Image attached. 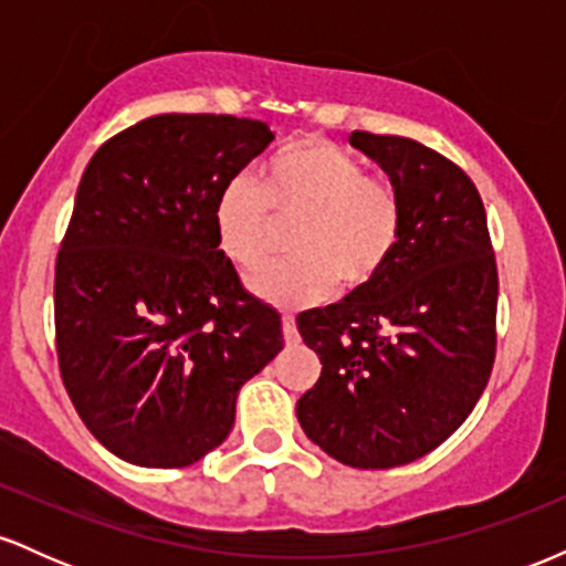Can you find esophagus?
<instances>
[{"label": "esophagus", "instance_id": "obj_1", "mask_svg": "<svg viewBox=\"0 0 566 566\" xmlns=\"http://www.w3.org/2000/svg\"><path fill=\"white\" fill-rule=\"evenodd\" d=\"M282 333H284V343H287V346H292V343L301 340V335H297L295 316H292V314H284L282 316Z\"/></svg>", "mask_w": 566, "mask_h": 566}]
</instances>
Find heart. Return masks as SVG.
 <instances>
[{
    "instance_id": "obj_1",
    "label": "heart",
    "mask_w": 566,
    "mask_h": 566,
    "mask_svg": "<svg viewBox=\"0 0 566 566\" xmlns=\"http://www.w3.org/2000/svg\"><path fill=\"white\" fill-rule=\"evenodd\" d=\"M216 233L220 250L242 269L276 250L282 226L292 233V261L269 263L250 276V290L284 308L324 301L335 284L343 292L373 287L391 265L405 233V207L388 180L333 140L287 143L258 180L233 178L218 193Z\"/></svg>"
}]
</instances>
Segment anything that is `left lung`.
Masks as SVG:
<instances>
[{"mask_svg": "<svg viewBox=\"0 0 566 566\" xmlns=\"http://www.w3.org/2000/svg\"><path fill=\"white\" fill-rule=\"evenodd\" d=\"M405 207L373 287L297 316L322 375L297 399L314 444L350 469L412 463L458 431L495 365L497 269L473 180L418 140L350 133Z\"/></svg>", "mask_w": 566, "mask_h": 566, "instance_id": "1", "label": "left lung"}]
</instances>
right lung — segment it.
<instances>
[{
	"instance_id": "right-lung-1",
	"label": "right lung",
	"mask_w": 566,
	"mask_h": 566,
	"mask_svg": "<svg viewBox=\"0 0 566 566\" xmlns=\"http://www.w3.org/2000/svg\"><path fill=\"white\" fill-rule=\"evenodd\" d=\"M265 122L159 114L103 143L55 263L63 386L116 458L184 469L223 444L237 396L282 350V316L218 250V193Z\"/></svg>"
}]
</instances>
